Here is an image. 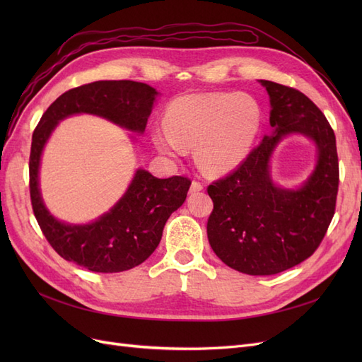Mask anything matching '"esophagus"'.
Wrapping results in <instances>:
<instances>
[{
  "instance_id": "1",
  "label": "esophagus",
  "mask_w": 362,
  "mask_h": 362,
  "mask_svg": "<svg viewBox=\"0 0 362 362\" xmlns=\"http://www.w3.org/2000/svg\"><path fill=\"white\" fill-rule=\"evenodd\" d=\"M204 189V185L199 182V181H196V180H193L192 181V185H190V193H198V192H201Z\"/></svg>"
}]
</instances>
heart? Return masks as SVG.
Segmentation results:
<instances>
[{
	"label": "heart",
	"mask_w": 362,
	"mask_h": 362,
	"mask_svg": "<svg viewBox=\"0 0 362 362\" xmlns=\"http://www.w3.org/2000/svg\"><path fill=\"white\" fill-rule=\"evenodd\" d=\"M261 124V105L249 93H190L168 105L166 125L154 128L152 140L169 158H180L185 148L194 146L204 170L226 173L247 158Z\"/></svg>",
	"instance_id": "1"
}]
</instances>
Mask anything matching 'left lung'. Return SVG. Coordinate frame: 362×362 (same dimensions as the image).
<instances>
[{"label": "left lung", "instance_id": "8db88e82", "mask_svg": "<svg viewBox=\"0 0 362 362\" xmlns=\"http://www.w3.org/2000/svg\"><path fill=\"white\" fill-rule=\"evenodd\" d=\"M270 98L272 136H264L228 177L208 185L214 208L206 234L214 254L246 275H276L300 264L319 247L338 193L335 134L308 96L288 86L259 80ZM290 134L311 138L317 149L313 173L300 188L272 182L269 158Z\"/></svg>", "mask_w": 362, "mask_h": 362}]
</instances>
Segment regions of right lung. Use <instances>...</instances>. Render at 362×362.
Listing matches in <instances>:
<instances>
[{
  "label": "right lung",
  "mask_w": 362,
  "mask_h": 362,
  "mask_svg": "<svg viewBox=\"0 0 362 362\" xmlns=\"http://www.w3.org/2000/svg\"><path fill=\"white\" fill-rule=\"evenodd\" d=\"M158 92L145 83L95 81L60 95L33 133L30 196L36 221L52 249L66 261L90 272L116 273L141 264L154 252L169 216L187 198L192 181L185 177L160 180L137 169L125 194L110 211L86 225L57 221L43 204L39 189L42 151L60 120L89 113L134 133H144Z\"/></svg>",
  "instance_id": "1"
}]
</instances>
